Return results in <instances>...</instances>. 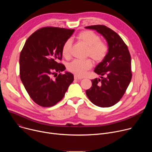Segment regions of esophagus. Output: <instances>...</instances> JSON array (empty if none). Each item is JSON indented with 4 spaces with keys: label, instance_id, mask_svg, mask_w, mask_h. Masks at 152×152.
<instances>
[{
    "label": "esophagus",
    "instance_id": "1",
    "mask_svg": "<svg viewBox=\"0 0 152 152\" xmlns=\"http://www.w3.org/2000/svg\"><path fill=\"white\" fill-rule=\"evenodd\" d=\"M75 80H81V79H82V77H80L76 75H75Z\"/></svg>",
    "mask_w": 152,
    "mask_h": 152
}]
</instances>
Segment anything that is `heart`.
<instances>
[{
  "instance_id": "obj_1",
  "label": "heart",
  "mask_w": 152,
  "mask_h": 152,
  "mask_svg": "<svg viewBox=\"0 0 152 152\" xmlns=\"http://www.w3.org/2000/svg\"><path fill=\"white\" fill-rule=\"evenodd\" d=\"M77 38L85 45L88 46V55L97 62L102 61L107 52V46L105 43L100 40V37L93 31H85L81 32ZM72 45V40L67 39L62 48V54L65 58H69ZM93 66V62L90 59L84 60L75 59L68 65L70 72L77 76H84L86 72Z\"/></svg>"
}]
</instances>
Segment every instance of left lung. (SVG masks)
<instances>
[{
	"instance_id": "left-lung-1",
	"label": "left lung",
	"mask_w": 152,
	"mask_h": 152,
	"mask_svg": "<svg viewBox=\"0 0 152 152\" xmlns=\"http://www.w3.org/2000/svg\"><path fill=\"white\" fill-rule=\"evenodd\" d=\"M85 28L95 30L101 34L108 47L106 56L94 69V72L100 75L101 79L91 80L92 86L86 90V94L97 106H112L121 99L131 82V55L122 38L110 28L104 25Z\"/></svg>"
}]
</instances>
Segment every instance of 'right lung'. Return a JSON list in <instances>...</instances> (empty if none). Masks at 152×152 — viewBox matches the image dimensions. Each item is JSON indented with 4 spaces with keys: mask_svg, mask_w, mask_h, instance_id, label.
<instances>
[{
    "mask_svg": "<svg viewBox=\"0 0 152 152\" xmlns=\"http://www.w3.org/2000/svg\"><path fill=\"white\" fill-rule=\"evenodd\" d=\"M74 31L53 27L39 29L27 39L20 53L21 80L31 98L41 106L56 104L74 80L73 75L69 72L59 73L55 79L51 77L66 70L58 61L62 59L64 44Z\"/></svg>",
    "mask_w": 152,
    "mask_h": 152,
    "instance_id": "right-lung-1",
    "label": "right lung"
}]
</instances>
